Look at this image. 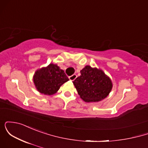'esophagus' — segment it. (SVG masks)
Masks as SVG:
<instances>
[{
    "label": "esophagus",
    "instance_id": "34e87169",
    "mask_svg": "<svg viewBox=\"0 0 148 148\" xmlns=\"http://www.w3.org/2000/svg\"><path fill=\"white\" fill-rule=\"evenodd\" d=\"M76 77H77V76H76V74H73L71 76H69V79L70 81H74L76 79Z\"/></svg>",
    "mask_w": 148,
    "mask_h": 148
}]
</instances>
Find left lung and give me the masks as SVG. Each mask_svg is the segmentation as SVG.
I'll return each instance as SVG.
<instances>
[{"mask_svg":"<svg viewBox=\"0 0 148 148\" xmlns=\"http://www.w3.org/2000/svg\"><path fill=\"white\" fill-rule=\"evenodd\" d=\"M78 94L86 102H97L104 99L113 88L111 79L102 69L86 65L81 76L73 81Z\"/></svg>","mask_w":148,"mask_h":148,"instance_id":"left-lung-1","label":"left lung"}]
</instances>
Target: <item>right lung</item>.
<instances>
[{"label": "right lung", "instance_id": "right-lung-1", "mask_svg": "<svg viewBox=\"0 0 148 148\" xmlns=\"http://www.w3.org/2000/svg\"><path fill=\"white\" fill-rule=\"evenodd\" d=\"M68 81L64 71L53 63L38 69L33 76V82L37 90L46 95L56 93L60 86Z\"/></svg>", "mask_w": 148, "mask_h": 148}]
</instances>
